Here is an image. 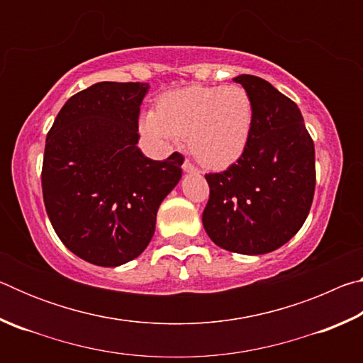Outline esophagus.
Instances as JSON below:
<instances>
[{"instance_id":"1","label":"esophagus","mask_w":363,"mask_h":363,"mask_svg":"<svg viewBox=\"0 0 363 363\" xmlns=\"http://www.w3.org/2000/svg\"><path fill=\"white\" fill-rule=\"evenodd\" d=\"M182 169H184V171H187V173H195V174H199V169H196V168L194 167V163L190 162L189 158L184 160V163H182Z\"/></svg>"}]
</instances>
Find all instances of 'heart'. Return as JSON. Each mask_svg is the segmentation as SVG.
<instances>
[{"instance_id":"obj_1","label":"heart","mask_w":363,"mask_h":363,"mask_svg":"<svg viewBox=\"0 0 363 363\" xmlns=\"http://www.w3.org/2000/svg\"><path fill=\"white\" fill-rule=\"evenodd\" d=\"M253 104L242 86H190L164 94L158 112L140 118V131L157 143L187 138L189 149L206 168L237 162L247 147Z\"/></svg>"}]
</instances>
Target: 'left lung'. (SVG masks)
I'll return each instance as SVG.
<instances>
[{
	"label": "left lung",
	"mask_w": 363,
	"mask_h": 363,
	"mask_svg": "<svg viewBox=\"0 0 363 363\" xmlns=\"http://www.w3.org/2000/svg\"><path fill=\"white\" fill-rule=\"evenodd\" d=\"M253 104L247 147L220 173L205 174L203 227L218 247L242 255L280 248L303 227L315 190L314 140L290 97L253 75L233 78Z\"/></svg>",
	"instance_id": "obj_1"
}]
</instances>
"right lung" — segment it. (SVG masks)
Here are the masks:
<instances>
[{"label":"right lung","instance_id":"obj_1","mask_svg":"<svg viewBox=\"0 0 363 363\" xmlns=\"http://www.w3.org/2000/svg\"><path fill=\"white\" fill-rule=\"evenodd\" d=\"M147 83L102 82L72 96L46 136L41 169L49 220L72 253L115 267L138 257L158 206L182 176L184 157H144L139 106Z\"/></svg>","mask_w":363,"mask_h":363}]
</instances>
